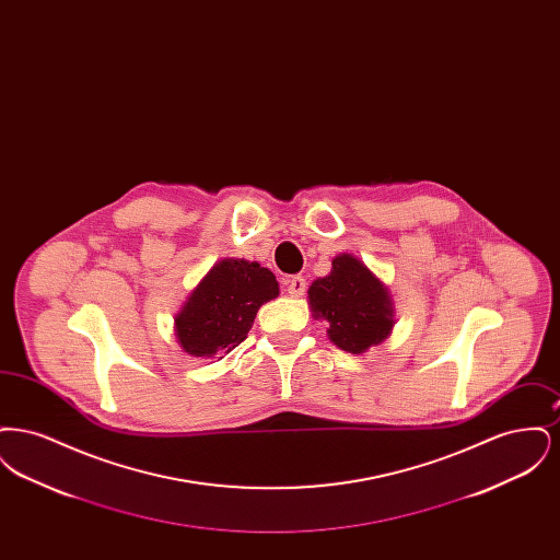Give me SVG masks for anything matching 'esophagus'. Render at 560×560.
Returning <instances> with one entry per match:
<instances>
[{"instance_id":"1","label":"esophagus","mask_w":560,"mask_h":560,"mask_svg":"<svg viewBox=\"0 0 560 560\" xmlns=\"http://www.w3.org/2000/svg\"><path fill=\"white\" fill-rule=\"evenodd\" d=\"M306 292V279L300 275H293L292 279H288V293L293 298H300Z\"/></svg>"}]
</instances>
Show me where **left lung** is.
<instances>
[{
    "mask_svg": "<svg viewBox=\"0 0 560 560\" xmlns=\"http://www.w3.org/2000/svg\"><path fill=\"white\" fill-rule=\"evenodd\" d=\"M334 270L313 281L308 302L317 317L329 320L336 347L359 354L380 345L393 327V306L386 288L370 268L350 254L338 256Z\"/></svg>",
    "mask_w": 560,
    "mask_h": 560,
    "instance_id": "8db88e82",
    "label": "left lung"
}]
</instances>
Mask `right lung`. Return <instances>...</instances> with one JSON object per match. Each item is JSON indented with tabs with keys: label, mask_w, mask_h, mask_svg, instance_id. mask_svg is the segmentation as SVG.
Returning <instances> with one entry per match:
<instances>
[{
	"label": "right lung",
	"mask_w": 560,
	"mask_h": 560,
	"mask_svg": "<svg viewBox=\"0 0 560 560\" xmlns=\"http://www.w3.org/2000/svg\"><path fill=\"white\" fill-rule=\"evenodd\" d=\"M277 293L279 283L268 268L247 260H222L190 293L176 317V336L192 357L229 352L245 340L258 308Z\"/></svg>",
	"instance_id": "1"
}]
</instances>
